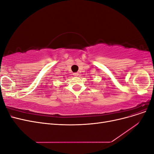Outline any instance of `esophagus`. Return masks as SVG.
<instances>
[{
  "instance_id": "obj_1",
  "label": "esophagus",
  "mask_w": 154,
  "mask_h": 154,
  "mask_svg": "<svg viewBox=\"0 0 154 154\" xmlns=\"http://www.w3.org/2000/svg\"><path fill=\"white\" fill-rule=\"evenodd\" d=\"M73 75H74V76H78V72H74V73H73Z\"/></svg>"
}]
</instances>
